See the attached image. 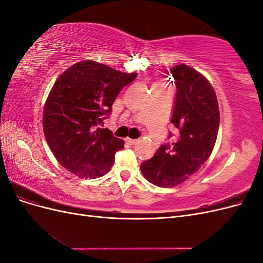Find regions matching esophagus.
<instances>
[{
    "label": "esophagus",
    "mask_w": 263,
    "mask_h": 263,
    "mask_svg": "<svg viewBox=\"0 0 263 263\" xmlns=\"http://www.w3.org/2000/svg\"><path fill=\"white\" fill-rule=\"evenodd\" d=\"M137 139H130V138H126V142L127 144H129V145H136L137 144Z\"/></svg>",
    "instance_id": "obj_1"
}]
</instances>
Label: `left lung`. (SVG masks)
Here are the masks:
<instances>
[{
    "mask_svg": "<svg viewBox=\"0 0 263 263\" xmlns=\"http://www.w3.org/2000/svg\"><path fill=\"white\" fill-rule=\"evenodd\" d=\"M170 73L178 90L171 118L176 140L159 147L140 164L145 179L160 187L177 186L200 170L212 154L219 127L218 101L208 79L184 63L171 68Z\"/></svg>",
    "mask_w": 263,
    "mask_h": 263,
    "instance_id": "obj_1",
    "label": "left lung"
}]
</instances>
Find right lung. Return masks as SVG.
I'll return each instance as SVG.
<instances>
[{
	"label": "right lung",
	"instance_id": "obj_1",
	"mask_svg": "<svg viewBox=\"0 0 263 263\" xmlns=\"http://www.w3.org/2000/svg\"><path fill=\"white\" fill-rule=\"evenodd\" d=\"M136 77L93 60L79 61L59 76L45 103L43 128L63 168L80 179H97L110 170L124 141L99 124Z\"/></svg>",
	"mask_w": 263,
	"mask_h": 263
}]
</instances>
